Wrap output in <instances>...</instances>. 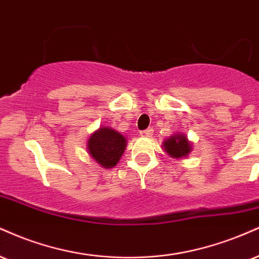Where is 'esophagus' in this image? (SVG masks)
Returning <instances> with one entry per match:
<instances>
[{
    "instance_id": "esophagus-1",
    "label": "esophagus",
    "mask_w": 259,
    "mask_h": 259,
    "mask_svg": "<svg viewBox=\"0 0 259 259\" xmlns=\"http://www.w3.org/2000/svg\"><path fill=\"white\" fill-rule=\"evenodd\" d=\"M152 133H153V129H146V130H142V132H140V135L143 136V138H149V136L152 135Z\"/></svg>"
}]
</instances>
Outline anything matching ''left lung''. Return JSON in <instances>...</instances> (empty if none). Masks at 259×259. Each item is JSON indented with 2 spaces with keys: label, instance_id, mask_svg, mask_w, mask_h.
Masks as SVG:
<instances>
[{
  "label": "left lung",
  "instance_id": "obj_1",
  "mask_svg": "<svg viewBox=\"0 0 259 259\" xmlns=\"http://www.w3.org/2000/svg\"><path fill=\"white\" fill-rule=\"evenodd\" d=\"M163 147L166 151V153H169L172 158L186 157L192 149L191 143L188 142L185 135H181V134L180 135H174L172 138L164 141Z\"/></svg>",
  "mask_w": 259,
  "mask_h": 259
}]
</instances>
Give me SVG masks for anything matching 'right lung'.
<instances>
[{
  "instance_id": "add662e5",
  "label": "right lung",
  "mask_w": 259,
  "mask_h": 259,
  "mask_svg": "<svg viewBox=\"0 0 259 259\" xmlns=\"http://www.w3.org/2000/svg\"><path fill=\"white\" fill-rule=\"evenodd\" d=\"M126 140L123 135L110 127H100L88 141L89 153L101 166L113 167L119 161L125 149Z\"/></svg>"
}]
</instances>
